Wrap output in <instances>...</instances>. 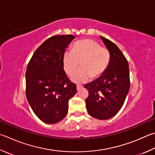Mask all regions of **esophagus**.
Masks as SVG:
<instances>
[{
    "label": "esophagus",
    "mask_w": 155,
    "mask_h": 155,
    "mask_svg": "<svg viewBox=\"0 0 155 155\" xmlns=\"http://www.w3.org/2000/svg\"><path fill=\"white\" fill-rule=\"evenodd\" d=\"M83 87V86H81V85H77V90H79L80 89H81Z\"/></svg>",
    "instance_id": "esophagus-1"
}]
</instances>
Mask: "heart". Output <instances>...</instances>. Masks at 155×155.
I'll return each instance as SVG.
<instances>
[{"label": "heart", "mask_w": 155, "mask_h": 155, "mask_svg": "<svg viewBox=\"0 0 155 155\" xmlns=\"http://www.w3.org/2000/svg\"><path fill=\"white\" fill-rule=\"evenodd\" d=\"M110 54L108 50L92 39L78 41L72 47V52H66L63 57L64 70L70 77L79 68H81L73 77L72 81L77 83H85L90 77L102 76L108 69Z\"/></svg>", "instance_id": "obj_1"}]
</instances>
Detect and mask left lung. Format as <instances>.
I'll list each match as a JSON object with an SVG mask.
<instances>
[{
	"mask_svg": "<svg viewBox=\"0 0 155 155\" xmlns=\"http://www.w3.org/2000/svg\"><path fill=\"white\" fill-rule=\"evenodd\" d=\"M110 54L108 69L102 76L84 86L89 91L86 108L91 117L106 120L115 116L122 108L130 88L128 61L119 47L100 36Z\"/></svg>",
	"mask_w": 155,
	"mask_h": 155,
	"instance_id": "1",
	"label": "left lung"
}]
</instances>
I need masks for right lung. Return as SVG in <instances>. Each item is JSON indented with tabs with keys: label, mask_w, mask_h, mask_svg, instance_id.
<instances>
[{
	"label": "right lung",
	"mask_w": 155,
	"mask_h": 155,
	"mask_svg": "<svg viewBox=\"0 0 155 155\" xmlns=\"http://www.w3.org/2000/svg\"><path fill=\"white\" fill-rule=\"evenodd\" d=\"M73 35H56L34 53L26 72V97L33 112L47 124L60 122L68 113V102L77 94L63 67L67 47Z\"/></svg>",
	"instance_id": "right-lung-1"
}]
</instances>
